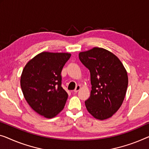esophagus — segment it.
I'll return each instance as SVG.
<instances>
[{"label": "esophagus", "instance_id": "obj_1", "mask_svg": "<svg viewBox=\"0 0 149 149\" xmlns=\"http://www.w3.org/2000/svg\"><path fill=\"white\" fill-rule=\"evenodd\" d=\"M80 88H81V86H79V85H78V86H77L76 87H75V90H74V92H78V91L80 90Z\"/></svg>", "mask_w": 149, "mask_h": 149}]
</instances>
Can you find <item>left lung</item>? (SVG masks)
Wrapping results in <instances>:
<instances>
[{
  "label": "left lung",
  "mask_w": 149,
  "mask_h": 149,
  "mask_svg": "<svg viewBox=\"0 0 149 149\" xmlns=\"http://www.w3.org/2000/svg\"><path fill=\"white\" fill-rule=\"evenodd\" d=\"M79 60L90 72L92 90L86 107L95 118L112 116L123 104L128 87L127 72L116 55L103 48L80 52Z\"/></svg>",
  "instance_id": "obj_1"
}]
</instances>
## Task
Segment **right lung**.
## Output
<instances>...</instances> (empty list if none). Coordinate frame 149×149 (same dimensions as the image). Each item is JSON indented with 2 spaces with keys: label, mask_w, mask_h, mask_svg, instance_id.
Returning a JSON list of instances; mask_svg holds the SVG:
<instances>
[{
  "label": "right lung",
  "mask_w": 149,
  "mask_h": 149,
  "mask_svg": "<svg viewBox=\"0 0 149 149\" xmlns=\"http://www.w3.org/2000/svg\"><path fill=\"white\" fill-rule=\"evenodd\" d=\"M70 57L68 53L42 52L31 59L22 72L21 87L26 101L33 110L47 118L58 114L67 101L61 72Z\"/></svg>",
  "instance_id": "add662e5"
}]
</instances>
